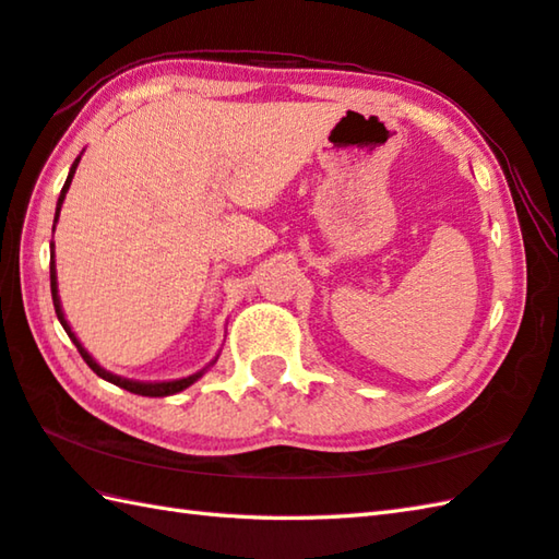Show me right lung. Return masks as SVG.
Returning <instances> with one entry per match:
<instances>
[{
    "label": "right lung",
    "mask_w": 559,
    "mask_h": 559,
    "mask_svg": "<svg viewBox=\"0 0 559 559\" xmlns=\"http://www.w3.org/2000/svg\"><path fill=\"white\" fill-rule=\"evenodd\" d=\"M80 159H82V155L76 157L74 162H72V167H70V174H68V179H64V186H62V191H60V199H58V205H55V221H52V233H55V225H58V221H60V211H62V203H64V195H68V191H70V183H72V177H74V171H76V164H80ZM50 293H52V305H55V314H58V320H60V324H62V330L68 332V336L72 338V344L76 346V352L82 354V358L86 360V366H90L94 373L98 376V378H104V380H108V382H114V385H118V388H123V390H128V392H133V395H142V397H169V395H177V392H181V390H186V388H191L195 380H199L207 368H211L215 360H217V356L211 360V364H207L205 368H201V370H195V373H191V376H186V378H179V380H162V382H145V380H130V378H123V376H116V373H111V370H106L104 366H98L96 364V358L86 352V348L82 346V342L80 338H76V334L72 332V326H70V322L64 320V312H62V305H60V295H58V271H55V245L50 242Z\"/></svg>",
    "instance_id": "right-lung-1"
}]
</instances>
